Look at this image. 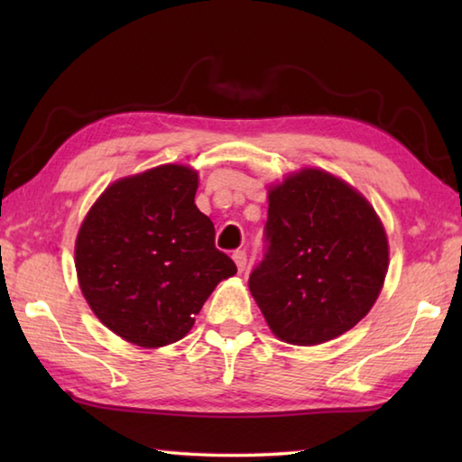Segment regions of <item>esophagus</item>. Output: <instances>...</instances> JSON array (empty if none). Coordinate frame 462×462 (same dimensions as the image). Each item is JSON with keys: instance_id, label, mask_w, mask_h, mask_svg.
Returning <instances> with one entry per match:
<instances>
[{"instance_id": "esophagus-1", "label": "esophagus", "mask_w": 462, "mask_h": 462, "mask_svg": "<svg viewBox=\"0 0 462 462\" xmlns=\"http://www.w3.org/2000/svg\"><path fill=\"white\" fill-rule=\"evenodd\" d=\"M232 259H234V263H236V267H238L240 273L246 269V253H245V250H234Z\"/></svg>"}]
</instances>
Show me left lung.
I'll return each instance as SVG.
<instances>
[{
  "instance_id": "left-lung-1",
  "label": "left lung",
  "mask_w": 462,
  "mask_h": 462,
  "mask_svg": "<svg viewBox=\"0 0 462 462\" xmlns=\"http://www.w3.org/2000/svg\"><path fill=\"white\" fill-rule=\"evenodd\" d=\"M264 242L248 287L283 342L332 340L377 301L389 267L385 228L342 179L301 169L271 187Z\"/></svg>"
}]
</instances>
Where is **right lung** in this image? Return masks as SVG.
<instances>
[{
	"mask_svg": "<svg viewBox=\"0 0 462 462\" xmlns=\"http://www.w3.org/2000/svg\"><path fill=\"white\" fill-rule=\"evenodd\" d=\"M198 173L161 165L124 177L93 203L77 234L79 287L101 324L136 346L181 340L236 264L195 206Z\"/></svg>",
	"mask_w": 462,
	"mask_h": 462,
	"instance_id": "obj_1",
	"label": "right lung"
}]
</instances>
